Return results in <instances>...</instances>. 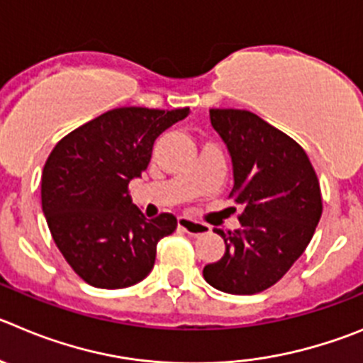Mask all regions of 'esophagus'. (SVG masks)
Returning a JSON list of instances; mask_svg holds the SVG:
<instances>
[{
    "mask_svg": "<svg viewBox=\"0 0 363 363\" xmlns=\"http://www.w3.org/2000/svg\"><path fill=\"white\" fill-rule=\"evenodd\" d=\"M177 228L181 229V231L188 233V235H191V236H201V235H208V233H209V228L206 225V223L195 222V220L188 218V216H179Z\"/></svg>",
    "mask_w": 363,
    "mask_h": 363,
    "instance_id": "1",
    "label": "esophagus"
}]
</instances>
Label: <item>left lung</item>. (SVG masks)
I'll use <instances>...</instances> for the list:
<instances>
[{
  "label": "left lung",
  "instance_id": "left-lung-1",
  "mask_svg": "<svg viewBox=\"0 0 363 363\" xmlns=\"http://www.w3.org/2000/svg\"><path fill=\"white\" fill-rule=\"evenodd\" d=\"M211 125L233 161L229 197L242 204L236 231L216 229L225 252L204 267L213 289L252 296L299 259L323 215L320 186L299 143L250 111L211 109Z\"/></svg>",
  "mask_w": 363,
  "mask_h": 363
}]
</instances>
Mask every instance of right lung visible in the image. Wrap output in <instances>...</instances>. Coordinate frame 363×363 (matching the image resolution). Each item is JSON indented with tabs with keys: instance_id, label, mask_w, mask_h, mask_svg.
Listing matches in <instances>:
<instances>
[{
	"instance_id": "1",
	"label": "right lung",
	"mask_w": 363,
	"mask_h": 363,
	"mask_svg": "<svg viewBox=\"0 0 363 363\" xmlns=\"http://www.w3.org/2000/svg\"><path fill=\"white\" fill-rule=\"evenodd\" d=\"M189 109L120 107L62 138L44 164L43 213L71 269L96 289H127L154 269L157 242L177 218L148 220L132 204L128 182L141 177L154 141Z\"/></svg>"
}]
</instances>
